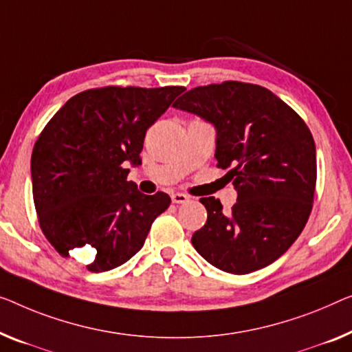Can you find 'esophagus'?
Here are the masks:
<instances>
[{
	"mask_svg": "<svg viewBox=\"0 0 352 352\" xmlns=\"http://www.w3.org/2000/svg\"><path fill=\"white\" fill-rule=\"evenodd\" d=\"M188 201H190V196H188V194H183V192L172 194V202L174 204H186Z\"/></svg>",
	"mask_w": 352,
	"mask_h": 352,
	"instance_id": "obj_1",
	"label": "esophagus"
}]
</instances>
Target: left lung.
Wrapping results in <instances>:
<instances>
[{
    "instance_id": "obj_1",
    "label": "left lung",
    "mask_w": 352,
    "mask_h": 352,
    "mask_svg": "<svg viewBox=\"0 0 352 352\" xmlns=\"http://www.w3.org/2000/svg\"><path fill=\"white\" fill-rule=\"evenodd\" d=\"M217 128L218 167L237 190L232 212L202 197L207 223L191 243L228 274L259 270L285 254L310 218L316 146L305 122L267 88L228 80L196 87L174 102Z\"/></svg>"
}]
</instances>
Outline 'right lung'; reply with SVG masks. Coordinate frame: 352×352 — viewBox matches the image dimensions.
I'll return each instance as SVG.
<instances>
[{
	"instance_id": "add662e5",
	"label": "right lung",
	"mask_w": 352,
	"mask_h": 352,
	"mask_svg": "<svg viewBox=\"0 0 352 352\" xmlns=\"http://www.w3.org/2000/svg\"><path fill=\"white\" fill-rule=\"evenodd\" d=\"M185 87H102L72 96L36 140L31 155L39 226L63 258L90 272L124 264L142 248L156 217L170 206L128 182L142 164L146 129Z\"/></svg>"
}]
</instances>
